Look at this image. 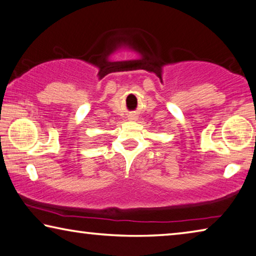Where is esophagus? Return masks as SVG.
I'll return each mask as SVG.
<instances>
[{"label": "esophagus", "instance_id": "obj_1", "mask_svg": "<svg viewBox=\"0 0 256 256\" xmlns=\"http://www.w3.org/2000/svg\"><path fill=\"white\" fill-rule=\"evenodd\" d=\"M136 116H134V115H131V116H128V118H130V120H136Z\"/></svg>", "mask_w": 256, "mask_h": 256}]
</instances>
